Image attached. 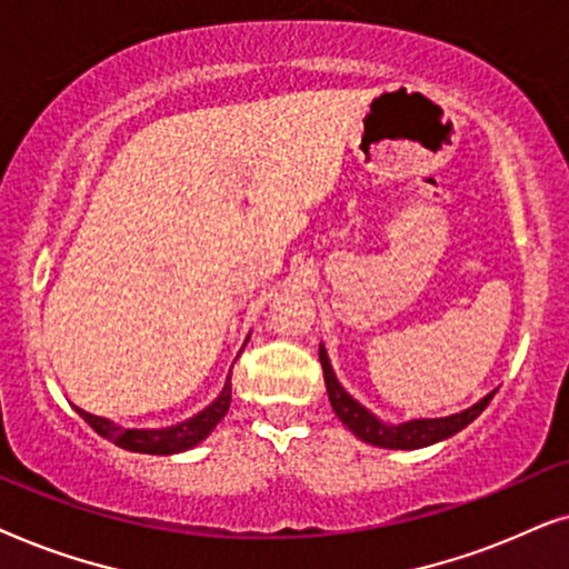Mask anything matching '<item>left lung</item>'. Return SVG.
Listing matches in <instances>:
<instances>
[{
    "label": "left lung",
    "mask_w": 569,
    "mask_h": 569,
    "mask_svg": "<svg viewBox=\"0 0 569 569\" xmlns=\"http://www.w3.org/2000/svg\"><path fill=\"white\" fill-rule=\"evenodd\" d=\"M320 363H322L325 388H328L330 406L338 419L343 421L356 437L363 439V442L375 445V448H388V450H419V448H427V445L442 442V439L458 435L460 429H466L468 423H471L476 416L489 406V400L495 398L497 392L491 390L489 396H483L476 406L466 408V411L460 413L442 416V419H411L403 423H388L377 419V416L372 411H367L359 400L348 396L343 385L338 382L336 372H332L325 346H320Z\"/></svg>",
    "instance_id": "8db88e82"
}]
</instances>
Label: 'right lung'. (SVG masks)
I'll return each instance as SVG.
<instances>
[{
  "instance_id": "1",
  "label": "right lung",
  "mask_w": 569,
  "mask_h": 569,
  "mask_svg": "<svg viewBox=\"0 0 569 569\" xmlns=\"http://www.w3.org/2000/svg\"><path fill=\"white\" fill-rule=\"evenodd\" d=\"M231 406V375L226 377V385L213 403L208 408H202L200 413H194L192 419L173 423V427H163V429H127L119 427L103 416H93L82 408L74 406L82 419H86L90 427H93L98 435L109 442L117 445L121 450L130 452H146V456H173V452H184L194 445H200L210 431L216 429V423L223 419L226 411Z\"/></svg>"
}]
</instances>
